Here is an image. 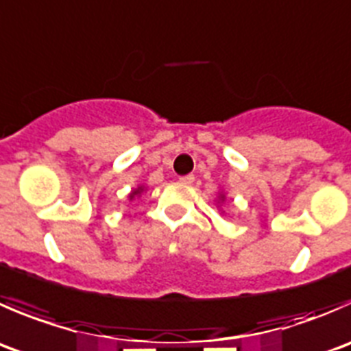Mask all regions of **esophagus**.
Wrapping results in <instances>:
<instances>
[{"label": "esophagus", "instance_id": "1", "mask_svg": "<svg viewBox=\"0 0 351 351\" xmlns=\"http://www.w3.org/2000/svg\"><path fill=\"white\" fill-rule=\"evenodd\" d=\"M180 183H183V185H192L193 180H195V176L193 175H185V176H180Z\"/></svg>", "mask_w": 351, "mask_h": 351}]
</instances>
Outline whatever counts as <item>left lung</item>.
<instances>
[{
	"instance_id": "8db88e82",
	"label": "left lung",
	"mask_w": 351,
	"mask_h": 351,
	"mask_svg": "<svg viewBox=\"0 0 351 351\" xmlns=\"http://www.w3.org/2000/svg\"><path fill=\"white\" fill-rule=\"evenodd\" d=\"M224 202H226V192H224L223 189H219V192H217V197H216V206H217V210H219L221 214H226V210L223 209Z\"/></svg>"
}]
</instances>
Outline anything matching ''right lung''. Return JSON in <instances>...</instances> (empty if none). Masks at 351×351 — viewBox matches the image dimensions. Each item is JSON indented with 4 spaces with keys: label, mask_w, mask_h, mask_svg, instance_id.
<instances>
[{
    "label": "right lung",
    "mask_w": 351,
    "mask_h": 351,
    "mask_svg": "<svg viewBox=\"0 0 351 351\" xmlns=\"http://www.w3.org/2000/svg\"><path fill=\"white\" fill-rule=\"evenodd\" d=\"M144 192H147V186H145V185H137L134 190H132L130 193H128V197H127L128 202H134V200L138 199V197H141Z\"/></svg>",
    "instance_id": "1"
}]
</instances>
